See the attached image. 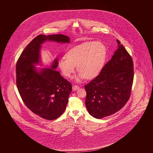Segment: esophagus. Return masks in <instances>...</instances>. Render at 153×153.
I'll use <instances>...</instances> for the list:
<instances>
[{
	"instance_id": "obj_1",
	"label": "esophagus",
	"mask_w": 153,
	"mask_h": 153,
	"mask_svg": "<svg viewBox=\"0 0 153 153\" xmlns=\"http://www.w3.org/2000/svg\"><path fill=\"white\" fill-rule=\"evenodd\" d=\"M79 88V86L74 85H73V87H72V90H73V91H76L77 89H78Z\"/></svg>"
}]
</instances>
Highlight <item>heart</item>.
Segmentation results:
<instances>
[{
	"label": "heart",
	"mask_w": 153,
	"mask_h": 153,
	"mask_svg": "<svg viewBox=\"0 0 153 153\" xmlns=\"http://www.w3.org/2000/svg\"><path fill=\"white\" fill-rule=\"evenodd\" d=\"M106 55V48L101 42H85L69 50L66 57L60 58L59 67L65 77H71L77 66L80 73L77 80L85 77L92 79L101 71Z\"/></svg>",
	"instance_id": "b5f03b06"
}]
</instances>
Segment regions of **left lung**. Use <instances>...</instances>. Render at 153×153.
<instances>
[{
    "label": "left lung",
    "instance_id": "1",
    "mask_svg": "<svg viewBox=\"0 0 153 153\" xmlns=\"http://www.w3.org/2000/svg\"><path fill=\"white\" fill-rule=\"evenodd\" d=\"M118 49L100 74L85 85V105L89 114L102 119L116 113L128 102L134 80L130 54L117 39Z\"/></svg>",
    "mask_w": 153,
    "mask_h": 153
}]
</instances>
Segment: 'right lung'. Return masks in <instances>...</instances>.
<instances>
[{"label": "right lung", "instance_id": "obj_1", "mask_svg": "<svg viewBox=\"0 0 153 153\" xmlns=\"http://www.w3.org/2000/svg\"><path fill=\"white\" fill-rule=\"evenodd\" d=\"M46 40L69 43L70 38L62 34L34 38L25 48L16 64V82L23 102L33 113L46 120H54L65 111L72 84L55 69V59L51 68L38 72L34 64L39 61L41 45Z\"/></svg>", "mask_w": 153, "mask_h": 153}]
</instances>
